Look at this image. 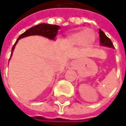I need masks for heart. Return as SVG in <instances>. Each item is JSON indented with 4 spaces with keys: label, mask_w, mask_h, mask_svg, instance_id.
I'll return each instance as SVG.
<instances>
[{
    "label": "heart",
    "mask_w": 126,
    "mask_h": 126,
    "mask_svg": "<svg viewBox=\"0 0 126 126\" xmlns=\"http://www.w3.org/2000/svg\"><path fill=\"white\" fill-rule=\"evenodd\" d=\"M89 29L73 33L67 38V41L71 45H84L90 46L94 41V36Z\"/></svg>",
    "instance_id": "1"
}]
</instances>
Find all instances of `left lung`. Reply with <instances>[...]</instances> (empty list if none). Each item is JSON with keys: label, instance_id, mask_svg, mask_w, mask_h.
<instances>
[{"label": "left lung", "instance_id": "8db88e82", "mask_svg": "<svg viewBox=\"0 0 126 126\" xmlns=\"http://www.w3.org/2000/svg\"><path fill=\"white\" fill-rule=\"evenodd\" d=\"M99 33L100 45H101V46H107V47H113V48H114V45H113L111 41L105 35V33H104V32H102V30L99 29Z\"/></svg>", "mask_w": 126, "mask_h": 126}]
</instances>
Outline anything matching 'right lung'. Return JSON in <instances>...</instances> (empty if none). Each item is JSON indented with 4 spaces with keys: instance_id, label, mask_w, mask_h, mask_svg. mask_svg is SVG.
Here are the masks:
<instances>
[{
    "instance_id": "right-lung-1",
    "label": "right lung",
    "mask_w": 126,
    "mask_h": 126,
    "mask_svg": "<svg viewBox=\"0 0 126 126\" xmlns=\"http://www.w3.org/2000/svg\"><path fill=\"white\" fill-rule=\"evenodd\" d=\"M60 29V27L57 25H52V24H38L36 26L32 27L30 29H29L24 33H23L21 34L19 38H17V41L15 42V43L14 44V46L12 48V52H11V55H12V52L14 50V48L17 44V41L24 37L29 36H33V35H40L46 37L47 38H50L52 40H54L55 38L56 35L57 34L58 30Z\"/></svg>"
}]
</instances>
